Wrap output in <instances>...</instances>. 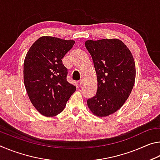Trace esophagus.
Instances as JSON below:
<instances>
[{
    "label": "esophagus",
    "mask_w": 160,
    "mask_h": 160,
    "mask_svg": "<svg viewBox=\"0 0 160 160\" xmlns=\"http://www.w3.org/2000/svg\"><path fill=\"white\" fill-rule=\"evenodd\" d=\"M85 80L84 79V78H82V79H80L79 80V84L80 85H82V84L85 83Z\"/></svg>",
    "instance_id": "34e87169"
}]
</instances>
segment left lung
<instances>
[{"instance_id":"obj_1","label":"left lung","mask_w":160,"mask_h":160,"mask_svg":"<svg viewBox=\"0 0 160 160\" xmlns=\"http://www.w3.org/2000/svg\"><path fill=\"white\" fill-rule=\"evenodd\" d=\"M85 44L92 58L97 78V93L88 100V106L97 116H107L123 106L132 90L133 56L117 39L87 40Z\"/></svg>"}]
</instances>
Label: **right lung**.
Wrapping results in <instances>:
<instances>
[{
  "instance_id": "obj_1",
  "label": "right lung",
  "mask_w": 160,
  "mask_h": 160,
  "mask_svg": "<svg viewBox=\"0 0 160 160\" xmlns=\"http://www.w3.org/2000/svg\"><path fill=\"white\" fill-rule=\"evenodd\" d=\"M73 40L42 37L29 48L24 61V83L32 104L41 114L56 116L64 109L76 87L67 81L62 58Z\"/></svg>"
}]
</instances>
